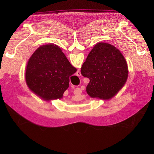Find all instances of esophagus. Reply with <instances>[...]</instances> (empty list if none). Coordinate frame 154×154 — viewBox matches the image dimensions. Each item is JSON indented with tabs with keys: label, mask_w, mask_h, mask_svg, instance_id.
<instances>
[{
	"label": "esophagus",
	"mask_w": 154,
	"mask_h": 154,
	"mask_svg": "<svg viewBox=\"0 0 154 154\" xmlns=\"http://www.w3.org/2000/svg\"><path fill=\"white\" fill-rule=\"evenodd\" d=\"M77 73H78L77 74H79V75H81V72H79V71H78ZM81 91V90L79 89V91Z\"/></svg>",
	"instance_id": "esophagus-1"
}]
</instances>
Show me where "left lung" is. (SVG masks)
Wrapping results in <instances>:
<instances>
[{
	"label": "left lung",
	"instance_id": "1",
	"mask_svg": "<svg viewBox=\"0 0 154 154\" xmlns=\"http://www.w3.org/2000/svg\"><path fill=\"white\" fill-rule=\"evenodd\" d=\"M89 79L87 93L92 98L110 99L122 89L128 75L126 61L113 45L99 43L91 51L81 69Z\"/></svg>",
	"mask_w": 154,
	"mask_h": 154
}]
</instances>
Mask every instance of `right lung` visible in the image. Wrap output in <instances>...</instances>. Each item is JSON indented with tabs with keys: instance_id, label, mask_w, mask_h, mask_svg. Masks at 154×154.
<instances>
[{
	"instance_id": "obj_1",
	"label": "right lung",
	"mask_w": 154,
	"mask_h": 154,
	"mask_svg": "<svg viewBox=\"0 0 154 154\" xmlns=\"http://www.w3.org/2000/svg\"><path fill=\"white\" fill-rule=\"evenodd\" d=\"M76 71L57 45H44L29 60L26 81L29 89L43 99H61Z\"/></svg>"
}]
</instances>
